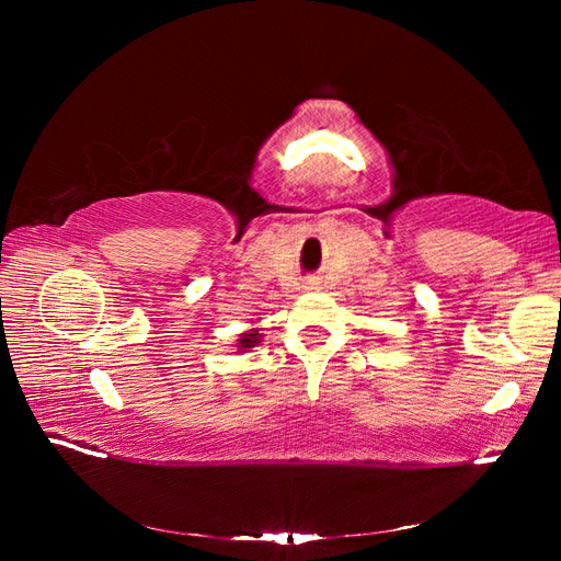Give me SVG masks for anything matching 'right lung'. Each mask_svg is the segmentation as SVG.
Listing matches in <instances>:
<instances>
[{"mask_svg": "<svg viewBox=\"0 0 561 561\" xmlns=\"http://www.w3.org/2000/svg\"><path fill=\"white\" fill-rule=\"evenodd\" d=\"M262 336L264 334H260V328L245 330L243 334H239V339H236V348H239V351H250V348H254V346L262 342Z\"/></svg>", "mask_w": 561, "mask_h": 561, "instance_id": "obj_1", "label": "right lung"}]
</instances>
